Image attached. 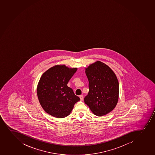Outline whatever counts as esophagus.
Masks as SVG:
<instances>
[{
	"label": "esophagus",
	"mask_w": 155,
	"mask_h": 155,
	"mask_svg": "<svg viewBox=\"0 0 155 155\" xmlns=\"http://www.w3.org/2000/svg\"><path fill=\"white\" fill-rule=\"evenodd\" d=\"M79 98H80V100H81V101H83V96L82 95H80V96H79Z\"/></svg>",
	"instance_id": "34e87169"
}]
</instances>
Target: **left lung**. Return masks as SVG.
Listing matches in <instances>:
<instances>
[{"mask_svg":"<svg viewBox=\"0 0 155 155\" xmlns=\"http://www.w3.org/2000/svg\"><path fill=\"white\" fill-rule=\"evenodd\" d=\"M89 92L84 101L97 116H103L115 108L118 101L119 87L113 71L100 61L85 68Z\"/></svg>","mask_w":155,"mask_h":155,"instance_id":"1","label":"left lung"}]
</instances>
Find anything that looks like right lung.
Wrapping results in <instances>:
<instances>
[{
  "mask_svg": "<svg viewBox=\"0 0 155 155\" xmlns=\"http://www.w3.org/2000/svg\"><path fill=\"white\" fill-rule=\"evenodd\" d=\"M77 68L56 65L42 75L37 87L40 105L49 115L62 118L70 115L74 106L80 100L67 84Z\"/></svg>",
  "mask_w": 155,
  "mask_h": 155,
  "instance_id": "1",
  "label": "right lung"
}]
</instances>
